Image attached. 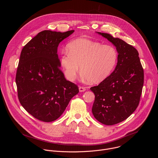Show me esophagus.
Wrapping results in <instances>:
<instances>
[{"instance_id":"34e87169","label":"esophagus","mask_w":158,"mask_h":158,"mask_svg":"<svg viewBox=\"0 0 158 158\" xmlns=\"http://www.w3.org/2000/svg\"><path fill=\"white\" fill-rule=\"evenodd\" d=\"M79 91L80 92H84L85 90H86V88L84 87H82V86H80L79 87Z\"/></svg>"}]
</instances>
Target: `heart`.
Segmentation results:
<instances>
[{
  "label": "heart",
  "mask_w": 158,
  "mask_h": 158,
  "mask_svg": "<svg viewBox=\"0 0 158 158\" xmlns=\"http://www.w3.org/2000/svg\"><path fill=\"white\" fill-rule=\"evenodd\" d=\"M67 48L68 51L60 52V63L69 81L75 79L80 67L83 79L99 83L110 76L117 63L118 52L111 45L79 38L69 43Z\"/></svg>",
  "instance_id": "b5f03b06"
}]
</instances>
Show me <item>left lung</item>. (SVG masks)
<instances>
[{
	"instance_id": "1",
	"label": "left lung",
	"mask_w": 158,
	"mask_h": 158,
	"mask_svg": "<svg viewBox=\"0 0 158 158\" xmlns=\"http://www.w3.org/2000/svg\"><path fill=\"white\" fill-rule=\"evenodd\" d=\"M116 46L118 52L114 71L90 89L95 95L92 112L105 125H114L129 117L138 107L144 84V71L138 51L119 38L97 32Z\"/></svg>"
}]
</instances>
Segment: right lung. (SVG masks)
Here are the masks:
<instances>
[{
	"instance_id": "right-lung-1",
	"label": "right lung",
	"mask_w": 158,
	"mask_h": 158,
	"mask_svg": "<svg viewBox=\"0 0 158 158\" xmlns=\"http://www.w3.org/2000/svg\"><path fill=\"white\" fill-rule=\"evenodd\" d=\"M74 32L43 31L21 51L15 77L18 98L39 121L58 119L79 93L77 85L65 79L57 54L59 43Z\"/></svg>"
}]
</instances>
